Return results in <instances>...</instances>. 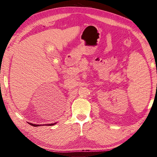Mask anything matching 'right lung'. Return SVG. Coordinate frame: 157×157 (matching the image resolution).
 <instances>
[{"instance_id": "obj_1", "label": "right lung", "mask_w": 157, "mask_h": 157, "mask_svg": "<svg viewBox=\"0 0 157 157\" xmlns=\"http://www.w3.org/2000/svg\"><path fill=\"white\" fill-rule=\"evenodd\" d=\"M29 124L30 125H32V126H33V127H39V126H40V125H35V124H33V123H29ZM55 124H56V123H52V124H46V125H49V126H52V125H55Z\"/></svg>"}]
</instances>
